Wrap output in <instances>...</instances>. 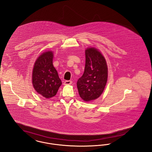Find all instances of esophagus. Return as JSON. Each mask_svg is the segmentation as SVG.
Returning <instances> with one entry per match:
<instances>
[{"label":"esophagus","mask_w":152,"mask_h":152,"mask_svg":"<svg viewBox=\"0 0 152 152\" xmlns=\"http://www.w3.org/2000/svg\"><path fill=\"white\" fill-rule=\"evenodd\" d=\"M72 83V81L71 80H66L64 81V85H69V84H71Z\"/></svg>","instance_id":"esophagus-1"}]
</instances>
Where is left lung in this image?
Instances as JSON below:
<instances>
[{
    "label": "left lung",
    "mask_w": 152,
    "mask_h": 152,
    "mask_svg": "<svg viewBox=\"0 0 152 152\" xmlns=\"http://www.w3.org/2000/svg\"><path fill=\"white\" fill-rule=\"evenodd\" d=\"M85 54L84 72L77 82V87L81 98L89 102L102 94L107 83L108 68L104 57L98 49L87 48Z\"/></svg>",
    "instance_id": "left-lung-1"
}]
</instances>
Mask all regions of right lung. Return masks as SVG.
Here are the masks:
<instances>
[{
    "mask_svg": "<svg viewBox=\"0 0 152 152\" xmlns=\"http://www.w3.org/2000/svg\"><path fill=\"white\" fill-rule=\"evenodd\" d=\"M53 52L48 50L36 60L32 71V84L38 94L45 98L54 96L62 82L53 65Z\"/></svg>",
    "mask_w": 152,
    "mask_h": 152,
    "instance_id": "obj_1",
    "label": "right lung"
}]
</instances>
